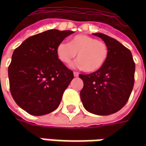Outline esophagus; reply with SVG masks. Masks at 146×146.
<instances>
[{"label": "esophagus", "mask_w": 146, "mask_h": 146, "mask_svg": "<svg viewBox=\"0 0 146 146\" xmlns=\"http://www.w3.org/2000/svg\"><path fill=\"white\" fill-rule=\"evenodd\" d=\"M73 75H74L75 77H76V76H79V73L78 72H73Z\"/></svg>", "instance_id": "1"}]
</instances>
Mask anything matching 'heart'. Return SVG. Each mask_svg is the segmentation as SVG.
<instances>
[{"mask_svg": "<svg viewBox=\"0 0 146 146\" xmlns=\"http://www.w3.org/2000/svg\"><path fill=\"white\" fill-rule=\"evenodd\" d=\"M59 60L70 63L77 53L76 66L87 73H94L104 66L109 57V48L104 41L86 34H77L70 39V44L61 42L56 48Z\"/></svg>", "mask_w": 146, "mask_h": 146, "instance_id": "1", "label": "heart"}]
</instances>
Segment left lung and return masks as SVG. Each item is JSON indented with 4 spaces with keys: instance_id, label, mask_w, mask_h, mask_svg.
I'll list each match as a JSON object with an SVG mask.
<instances>
[{
    "instance_id": "left-lung-1",
    "label": "left lung",
    "mask_w": 146,
    "mask_h": 146,
    "mask_svg": "<svg viewBox=\"0 0 146 146\" xmlns=\"http://www.w3.org/2000/svg\"><path fill=\"white\" fill-rule=\"evenodd\" d=\"M93 35L108 45L109 57L100 70L80 74L84 82L80 98L86 110L96 115H110L128 101L135 83V63L131 51L116 39L101 33Z\"/></svg>"
}]
</instances>
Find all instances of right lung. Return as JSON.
<instances>
[{
  "label": "right lung",
  "instance_id": "1",
  "mask_svg": "<svg viewBox=\"0 0 146 146\" xmlns=\"http://www.w3.org/2000/svg\"><path fill=\"white\" fill-rule=\"evenodd\" d=\"M74 32L49 30L30 36L15 49L8 66L11 96L23 110L42 116L58 107L73 73L58 57V44Z\"/></svg>",
  "mask_w": 146,
  "mask_h": 146
}]
</instances>
